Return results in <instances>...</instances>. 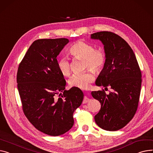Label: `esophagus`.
Segmentation results:
<instances>
[{"mask_svg":"<svg viewBox=\"0 0 153 153\" xmlns=\"http://www.w3.org/2000/svg\"><path fill=\"white\" fill-rule=\"evenodd\" d=\"M88 101H89V99L87 97H85L84 98V100H83V101H82V103H84V104H85V103H87V102H88Z\"/></svg>","mask_w":153,"mask_h":153,"instance_id":"34e87169","label":"esophagus"}]
</instances>
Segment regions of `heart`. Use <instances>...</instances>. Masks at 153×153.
I'll return each instance as SVG.
<instances>
[{
    "label": "heart",
    "instance_id": "b5f03b06",
    "mask_svg": "<svg viewBox=\"0 0 153 153\" xmlns=\"http://www.w3.org/2000/svg\"><path fill=\"white\" fill-rule=\"evenodd\" d=\"M69 53L75 59H84V69L90 68L98 73L103 68L106 63V54L104 51L95 47L84 40H78L69 49ZM58 70L63 76H68L71 73V63L65 56L60 57L57 61ZM95 79L94 73L90 70L73 75L69 80L71 87L85 89Z\"/></svg>",
    "mask_w": 153,
    "mask_h": 153
}]
</instances>
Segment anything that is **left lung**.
<instances>
[{"mask_svg": "<svg viewBox=\"0 0 153 153\" xmlns=\"http://www.w3.org/2000/svg\"><path fill=\"white\" fill-rule=\"evenodd\" d=\"M104 45L106 63L98 76L96 85L112 91L106 94L104 89L91 91L92 97L101 103L95 116L96 124L101 128L116 131L125 127L134 117L138 108L141 73L133 50L126 40L110 31L91 34Z\"/></svg>", "mask_w": 153, "mask_h": 153, "instance_id": "8db88e82", "label": "left lung"}]
</instances>
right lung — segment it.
Instances as JSON below:
<instances>
[{
  "label": "right lung",
  "mask_w": 153,
  "mask_h": 153,
  "mask_svg": "<svg viewBox=\"0 0 153 153\" xmlns=\"http://www.w3.org/2000/svg\"><path fill=\"white\" fill-rule=\"evenodd\" d=\"M66 38L37 39L30 46L16 76L23 113L35 128L50 136L65 134L74 125L73 113L82 102L80 88L65 90L66 80L56 57ZM59 92L63 94L57 95Z\"/></svg>",
  "instance_id": "obj_1"
}]
</instances>
